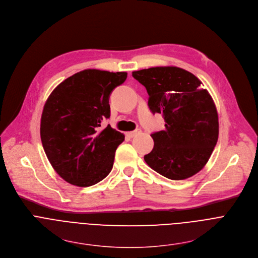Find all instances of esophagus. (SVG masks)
<instances>
[{
    "instance_id": "obj_1",
    "label": "esophagus",
    "mask_w": 258,
    "mask_h": 258,
    "mask_svg": "<svg viewBox=\"0 0 258 258\" xmlns=\"http://www.w3.org/2000/svg\"><path fill=\"white\" fill-rule=\"evenodd\" d=\"M141 133H142V131H141L140 128H138V130H136V131H134V132H128V133H126V136L130 137V138H134V137H136L137 135H139V134H141Z\"/></svg>"
}]
</instances>
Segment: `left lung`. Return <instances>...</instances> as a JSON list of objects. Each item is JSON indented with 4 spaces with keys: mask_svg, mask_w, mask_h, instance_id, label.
Listing matches in <instances>:
<instances>
[{
    "mask_svg": "<svg viewBox=\"0 0 258 258\" xmlns=\"http://www.w3.org/2000/svg\"><path fill=\"white\" fill-rule=\"evenodd\" d=\"M149 94L152 113H161L165 128L151 135L152 152L146 163L159 174L182 180L197 174L209 161L219 137L213 98L191 73L177 67H155L133 72Z\"/></svg>",
    "mask_w": 258,
    "mask_h": 258,
    "instance_id": "8db88e82",
    "label": "left lung"
}]
</instances>
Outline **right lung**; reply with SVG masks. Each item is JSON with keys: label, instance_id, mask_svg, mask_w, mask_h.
Returning <instances> with one entry per match:
<instances>
[{"label": "right lung", "instance_id": "obj_1", "mask_svg": "<svg viewBox=\"0 0 258 258\" xmlns=\"http://www.w3.org/2000/svg\"><path fill=\"white\" fill-rule=\"evenodd\" d=\"M127 77L125 72L81 71L61 82L47 98L40 122L41 143L55 172L67 182L87 187L112 169L124 136L109 124V97Z\"/></svg>", "mask_w": 258, "mask_h": 258}]
</instances>
